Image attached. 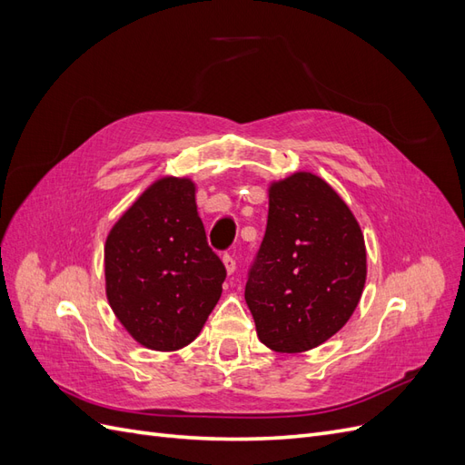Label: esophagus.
Returning a JSON list of instances; mask_svg holds the SVG:
<instances>
[{"label":"esophagus","instance_id":"esophagus-1","mask_svg":"<svg viewBox=\"0 0 465 465\" xmlns=\"http://www.w3.org/2000/svg\"><path fill=\"white\" fill-rule=\"evenodd\" d=\"M223 263H224V270H227V273H229V275H232V273L236 272V262H234V258H232V256L224 254V256H223Z\"/></svg>","mask_w":465,"mask_h":465}]
</instances>
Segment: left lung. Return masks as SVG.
Instances as JSON below:
<instances>
[{"instance_id":"8db88e82","label":"left lung","mask_w":465,"mask_h":465,"mask_svg":"<svg viewBox=\"0 0 465 465\" xmlns=\"http://www.w3.org/2000/svg\"><path fill=\"white\" fill-rule=\"evenodd\" d=\"M267 198L265 236L244 299L265 347L302 353L353 316L367 281V246L353 211L312 173L270 182Z\"/></svg>"}]
</instances>
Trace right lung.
Segmentation results:
<instances>
[{
    "mask_svg": "<svg viewBox=\"0 0 465 465\" xmlns=\"http://www.w3.org/2000/svg\"><path fill=\"white\" fill-rule=\"evenodd\" d=\"M224 275L188 176L154 180L106 236L108 304L124 330L151 351H178L200 335Z\"/></svg>",
    "mask_w": 465,
    "mask_h": 465,
    "instance_id": "add662e5",
    "label": "right lung"
}]
</instances>
